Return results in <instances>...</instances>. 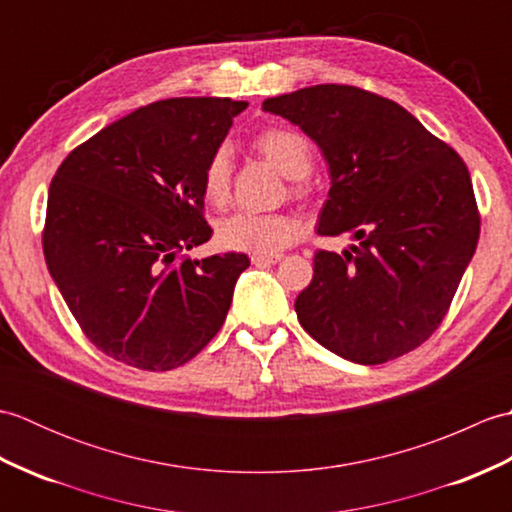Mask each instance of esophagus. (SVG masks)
Returning a JSON list of instances; mask_svg holds the SVG:
<instances>
[{
  "label": "esophagus",
  "mask_w": 512,
  "mask_h": 512,
  "mask_svg": "<svg viewBox=\"0 0 512 512\" xmlns=\"http://www.w3.org/2000/svg\"><path fill=\"white\" fill-rule=\"evenodd\" d=\"M281 259H284V255L281 253H273V255H253L250 257V262H253L255 266H270V264H277V262H281Z\"/></svg>",
  "instance_id": "esophagus-1"
}]
</instances>
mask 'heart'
Masks as SVG:
<instances>
[{
    "mask_svg": "<svg viewBox=\"0 0 512 512\" xmlns=\"http://www.w3.org/2000/svg\"><path fill=\"white\" fill-rule=\"evenodd\" d=\"M255 149L273 165L281 176L292 180V191H306V176L312 167V149L306 138L295 129L270 127L259 132ZM231 154L226 147H217L206 160L202 171L204 200L226 206L231 198ZM301 235V222L290 213H246L228 215L217 224V239L224 248L246 250V253L273 255L295 244Z\"/></svg>",
    "mask_w": 512,
    "mask_h": 512,
    "instance_id": "b5f03b06",
    "label": "heart"
}]
</instances>
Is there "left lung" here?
<instances>
[{
  "label": "left lung",
  "mask_w": 512,
  "mask_h": 512,
  "mask_svg": "<svg viewBox=\"0 0 512 512\" xmlns=\"http://www.w3.org/2000/svg\"><path fill=\"white\" fill-rule=\"evenodd\" d=\"M262 110L297 125L328 162L319 235L347 233L343 253L317 250L295 310L314 341L358 365L407 354L438 328L477 248L469 169L416 116L352 85H310Z\"/></svg>",
  "instance_id": "8db88e82"
}]
</instances>
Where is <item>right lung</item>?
Wrapping results in <instances>:
<instances>
[{"mask_svg": "<svg viewBox=\"0 0 512 512\" xmlns=\"http://www.w3.org/2000/svg\"><path fill=\"white\" fill-rule=\"evenodd\" d=\"M246 101L151 103L85 140L50 182L43 255L85 336L107 356L167 372L220 332L244 253L209 242L202 171Z\"/></svg>", "mask_w": 512, "mask_h": 512, "instance_id": "right-lung-1", "label": "right lung"}]
</instances>
